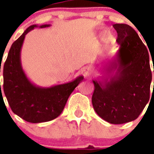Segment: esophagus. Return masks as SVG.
I'll list each match as a JSON object with an SVG mask.
<instances>
[{"label": "esophagus", "instance_id": "34e87169", "mask_svg": "<svg viewBox=\"0 0 154 154\" xmlns=\"http://www.w3.org/2000/svg\"><path fill=\"white\" fill-rule=\"evenodd\" d=\"M92 74V71L89 66H87L83 70V75L85 78H88V77H90Z\"/></svg>", "mask_w": 154, "mask_h": 154}]
</instances>
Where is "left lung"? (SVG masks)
<instances>
[{"instance_id":"8db88e82","label":"left lung","mask_w":154,"mask_h":154,"mask_svg":"<svg viewBox=\"0 0 154 154\" xmlns=\"http://www.w3.org/2000/svg\"><path fill=\"white\" fill-rule=\"evenodd\" d=\"M113 27L119 49L103 66V75L92 80V103L102 119L122 124L135 120L149 102L152 72L149 53L135 30L126 24Z\"/></svg>"}]
</instances>
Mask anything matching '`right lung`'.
I'll use <instances>...</instances> for the list:
<instances>
[{
    "instance_id": "1",
    "label": "right lung",
    "mask_w": 154,
    "mask_h": 154,
    "mask_svg": "<svg viewBox=\"0 0 154 154\" xmlns=\"http://www.w3.org/2000/svg\"><path fill=\"white\" fill-rule=\"evenodd\" d=\"M50 26L51 24H33L27 28L12 44L3 68V88L11 109L14 113L32 123L48 122L58 117L71 93L84 79L83 76L79 75L66 83L42 87L36 85L28 78L21 59L25 35L35 28Z\"/></svg>"
}]
</instances>
